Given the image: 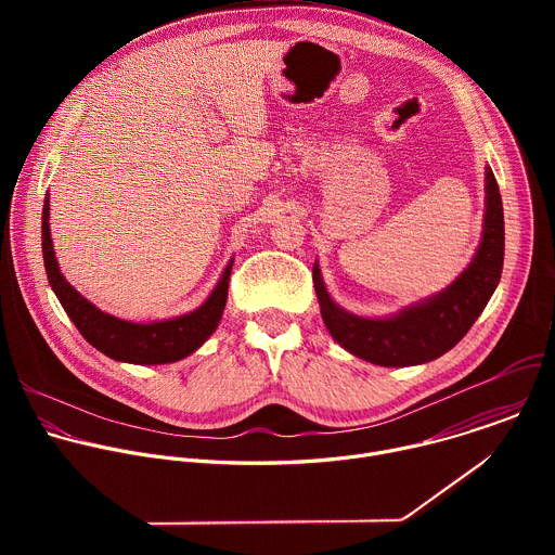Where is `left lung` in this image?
Segmentation results:
<instances>
[{
	"label": "left lung",
	"instance_id": "1",
	"mask_svg": "<svg viewBox=\"0 0 555 555\" xmlns=\"http://www.w3.org/2000/svg\"><path fill=\"white\" fill-rule=\"evenodd\" d=\"M505 255L503 202L492 169L486 171L483 236L472 263L443 292L415 302L390 319H364L338 307L313 263V287L332 338L349 353L379 366H413L450 351L492 298Z\"/></svg>",
	"mask_w": 555,
	"mask_h": 555
}]
</instances>
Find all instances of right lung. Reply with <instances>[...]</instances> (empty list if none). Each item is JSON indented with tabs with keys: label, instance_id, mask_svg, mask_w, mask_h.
I'll list each match as a JSON object with an SVG mask.
<instances>
[{
	"label": "right lung",
	"instance_id": "1",
	"mask_svg": "<svg viewBox=\"0 0 555 555\" xmlns=\"http://www.w3.org/2000/svg\"><path fill=\"white\" fill-rule=\"evenodd\" d=\"M43 223H41V246L48 281L63 305L65 313L81 332V336L96 347L101 353L118 362L131 364H169L178 362L193 351H197L210 334L217 330L228 298V281L232 270V259L225 266L212 294L191 313L178 315L171 321L155 323H129L120 321L112 313L101 311L88 298L78 294L61 274L54 246L50 236V197L43 202Z\"/></svg>",
	"mask_w": 555,
	"mask_h": 555
}]
</instances>
